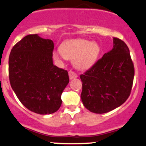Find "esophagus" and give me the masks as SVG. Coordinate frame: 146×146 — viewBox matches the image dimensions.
I'll list each match as a JSON object with an SVG mask.
<instances>
[{
    "mask_svg": "<svg viewBox=\"0 0 146 146\" xmlns=\"http://www.w3.org/2000/svg\"><path fill=\"white\" fill-rule=\"evenodd\" d=\"M69 76H70V79L72 80V79H76V78H77V74H76V73L74 72L73 71H72V70H70V72H69Z\"/></svg>",
    "mask_w": 146,
    "mask_h": 146,
    "instance_id": "obj_1",
    "label": "esophagus"
}]
</instances>
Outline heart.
Returning a JSON list of instances; mask_svg holds the SVG:
<instances>
[{
    "instance_id": "obj_1",
    "label": "heart",
    "mask_w": 146,
    "mask_h": 146,
    "mask_svg": "<svg viewBox=\"0 0 146 146\" xmlns=\"http://www.w3.org/2000/svg\"><path fill=\"white\" fill-rule=\"evenodd\" d=\"M100 54L96 42L85 39H72L62 42L60 48L54 51L53 56L57 60H71L79 70H88L95 65Z\"/></svg>"
}]
</instances>
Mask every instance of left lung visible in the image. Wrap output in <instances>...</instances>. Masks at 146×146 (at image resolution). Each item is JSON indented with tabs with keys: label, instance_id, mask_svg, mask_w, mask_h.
I'll return each instance as SVG.
<instances>
[{
	"label": "left lung",
	"instance_id": "left-lung-1",
	"mask_svg": "<svg viewBox=\"0 0 146 146\" xmlns=\"http://www.w3.org/2000/svg\"><path fill=\"white\" fill-rule=\"evenodd\" d=\"M113 42L112 49L80 75L81 101L95 113H104L121 106L132 87L134 69L129 48L116 37H113Z\"/></svg>",
	"mask_w": 146,
	"mask_h": 146
}]
</instances>
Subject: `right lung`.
<instances>
[{
	"label": "right lung",
	"instance_id": "obj_1",
	"mask_svg": "<svg viewBox=\"0 0 146 146\" xmlns=\"http://www.w3.org/2000/svg\"><path fill=\"white\" fill-rule=\"evenodd\" d=\"M54 48L51 40L29 35L13 46L9 57L12 90L25 107L42 115L58 110L70 81L67 70L53 63Z\"/></svg>",
	"mask_w": 146,
	"mask_h": 146
}]
</instances>
